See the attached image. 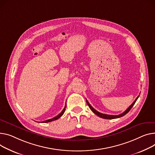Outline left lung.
<instances>
[{"label":"left lung","mask_w":155,"mask_h":155,"mask_svg":"<svg viewBox=\"0 0 155 155\" xmlns=\"http://www.w3.org/2000/svg\"><path fill=\"white\" fill-rule=\"evenodd\" d=\"M139 96H140V95H139ZM139 96L137 97V98L135 99V100L133 102V104H132L124 112L121 113V114H120V115H107V114H103V113H101L98 112V111H97L96 110H95L94 108H93V107L91 106V105L89 104L88 101L87 100H86V101H87V105H88L89 108L91 110V111H92L93 112H94V113H95V114H96V115H97V116H98L99 117L102 118H104V119H115V118H120V117H123V116L127 114V113H128L130 111V110L131 109V108L133 107V106L134 105H135V102L137 101V99L138 98Z\"/></svg>","instance_id":"8db88e82"}]
</instances>
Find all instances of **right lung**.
I'll list each match as a JSON object with an SVG mask.
<instances>
[{"instance_id": "right-lung-1", "label": "right lung", "mask_w": 155, "mask_h": 155, "mask_svg": "<svg viewBox=\"0 0 155 155\" xmlns=\"http://www.w3.org/2000/svg\"><path fill=\"white\" fill-rule=\"evenodd\" d=\"M65 108H66V104H65V107H64V108L63 109V110L61 111V113H59V114L57 115V116H56L55 117H54V118H51V119H49V120H45V121H42V123H48V122H50V121H54V120H57V119H58L59 118H60L61 117V115H62L64 113V112H65Z\"/></svg>"}]
</instances>
